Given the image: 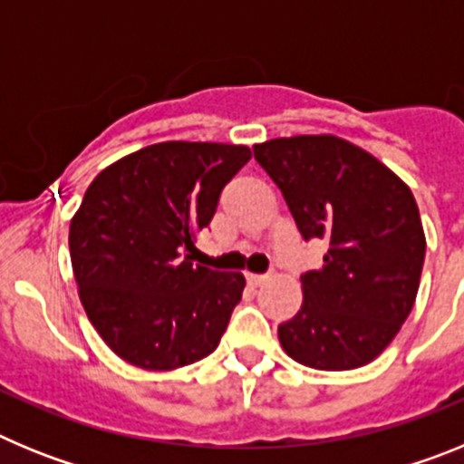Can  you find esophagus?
Here are the masks:
<instances>
[{"instance_id":"esophagus-1","label":"esophagus","mask_w":464,"mask_h":464,"mask_svg":"<svg viewBox=\"0 0 464 464\" xmlns=\"http://www.w3.org/2000/svg\"><path fill=\"white\" fill-rule=\"evenodd\" d=\"M267 278L269 276H265V274H248V276H246V281H248V285H251V288H260V285H265V283H267Z\"/></svg>"}]
</instances>
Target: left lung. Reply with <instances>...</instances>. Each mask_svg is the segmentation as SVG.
Returning a JSON list of instances; mask_svg holds the SVG:
<instances>
[{
	"label": "left lung",
	"instance_id": "1",
	"mask_svg": "<svg viewBox=\"0 0 464 464\" xmlns=\"http://www.w3.org/2000/svg\"><path fill=\"white\" fill-rule=\"evenodd\" d=\"M299 235L327 241L323 267L302 276V309L278 325L283 351L314 370L372 362L411 314L425 260L416 199L395 171L332 134L253 146Z\"/></svg>",
	"mask_w": 464,
	"mask_h": 464
}]
</instances>
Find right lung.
Masks as SVG:
<instances>
[{"instance_id": "add662e5", "label": "right lung", "mask_w": 464, "mask_h": 464, "mask_svg": "<svg viewBox=\"0 0 464 464\" xmlns=\"http://www.w3.org/2000/svg\"><path fill=\"white\" fill-rule=\"evenodd\" d=\"M251 160L235 143L165 141L102 169L69 225L79 297L125 362L169 372L216 351L246 278L195 265L220 190Z\"/></svg>"}]
</instances>
